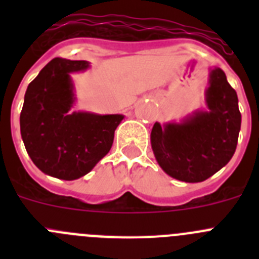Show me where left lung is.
I'll return each instance as SVG.
<instances>
[{"mask_svg":"<svg viewBox=\"0 0 259 259\" xmlns=\"http://www.w3.org/2000/svg\"><path fill=\"white\" fill-rule=\"evenodd\" d=\"M205 104L206 110H196L180 122H155L152 128L155 161L180 182L209 179L236 150L241 127L239 100L222 68H209Z\"/></svg>","mask_w":259,"mask_h":259,"instance_id":"1","label":"left lung"}]
</instances>
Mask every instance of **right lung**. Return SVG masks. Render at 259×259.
<instances>
[{"instance_id": "add662e5", "label": "right lung", "mask_w": 259, "mask_h": 259, "mask_svg": "<svg viewBox=\"0 0 259 259\" xmlns=\"http://www.w3.org/2000/svg\"><path fill=\"white\" fill-rule=\"evenodd\" d=\"M88 61L54 58L29 83L20 113V135L38 170L62 180L87 175L110 152L124 115L72 111L76 102L71 74Z\"/></svg>"}]
</instances>
